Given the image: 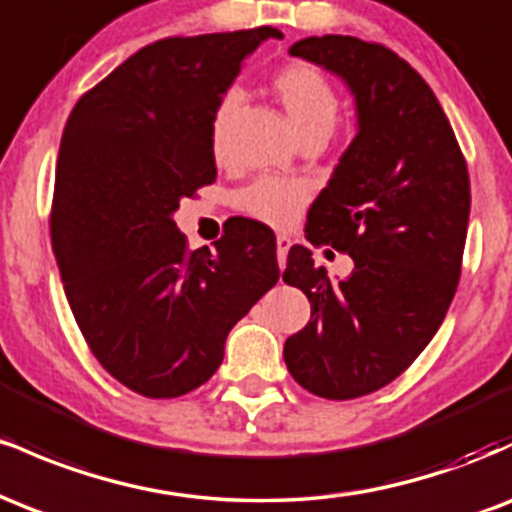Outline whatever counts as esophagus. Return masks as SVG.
I'll return each instance as SVG.
<instances>
[{"mask_svg":"<svg viewBox=\"0 0 512 512\" xmlns=\"http://www.w3.org/2000/svg\"><path fill=\"white\" fill-rule=\"evenodd\" d=\"M291 248V238L286 236H276V257H279V267H286V255H289Z\"/></svg>","mask_w":512,"mask_h":512,"instance_id":"1","label":"esophagus"}]
</instances>
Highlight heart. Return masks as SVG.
Listing matches in <instances>:
<instances>
[{"label": "heart", "mask_w": 512, "mask_h": 512, "mask_svg": "<svg viewBox=\"0 0 512 512\" xmlns=\"http://www.w3.org/2000/svg\"><path fill=\"white\" fill-rule=\"evenodd\" d=\"M276 101L281 103L286 117L296 129L298 139L305 137H330L339 117V93L315 64L291 62L281 72H276L272 81ZM240 105V91L231 88L216 103L211 115V149L216 156L223 154L228 129L233 115ZM310 199V185L303 180L274 178L262 175L252 180L243 190H238L236 207L250 219L267 223V226L284 228L298 219Z\"/></svg>", "instance_id": "b5f03b06"}]
</instances>
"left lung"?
I'll return each mask as SVG.
<instances>
[{
    "instance_id": "8db88e82",
    "label": "left lung",
    "mask_w": 512,
    "mask_h": 512,
    "mask_svg": "<svg viewBox=\"0 0 512 512\" xmlns=\"http://www.w3.org/2000/svg\"><path fill=\"white\" fill-rule=\"evenodd\" d=\"M289 52L342 76L356 98L354 142L305 223L310 243L346 252L354 272L334 284L303 245L284 272L310 301L286 368L342 402L392 383L438 332L462 272L469 173L436 93L390 48L313 35Z\"/></svg>"
}]
</instances>
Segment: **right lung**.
<instances>
[{"label":"right lung","instance_id":"right-lung-1","mask_svg":"<svg viewBox=\"0 0 512 512\" xmlns=\"http://www.w3.org/2000/svg\"><path fill=\"white\" fill-rule=\"evenodd\" d=\"M272 26L163 38L74 105L57 156L50 236L76 325L137 395L204 385L233 325L279 281L276 240L236 221L214 250L187 248L180 199L216 180L211 115Z\"/></svg>","mask_w":512,"mask_h":512}]
</instances>
